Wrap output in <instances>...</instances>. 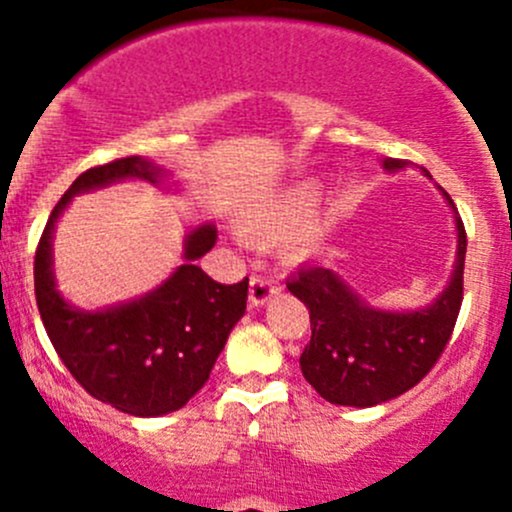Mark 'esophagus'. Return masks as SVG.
Masks as SVG:
<instances>
[{"mask_svg": "<svg viewBox=\"0 0 512 512\" xmlns=\"http://www.w3.org/2000/svg\"><path fill=\"white\" fill-rule=\"evenodd\" d=\"M280 289L277 285L275 277H267V275H252L250 277V304L252 307H260L265 304L272 294Z\"/></svg>", "mask_w": 512, "mask_h": 512, "instance_id": "1", "label": "esophagus"}]
</instances>
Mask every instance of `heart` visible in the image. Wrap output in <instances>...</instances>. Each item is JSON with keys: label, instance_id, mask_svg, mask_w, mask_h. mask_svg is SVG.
Listing matches in <instances>:
<instances>
[{"label": "heart", "instance_id": "heart-1", "mask_svg": "<svg viewBox=\"0 0 512 512\" xmlns=\"http://www.w3.org/2000/svg\"><path fill=\"white\" fill-rule=\"evenodd\" d=\"M314 208H317V190L304 185L287 193L265 218L250 223V230L267 237H287L312 218Z\"/></svg>", "mask_w": 512, "mask_h": 512}]
</instances>
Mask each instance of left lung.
<instances>
[{"instance_id":"8db88e82","label":"left lung","mask_w":512,"mask_h":512,"mask_svg":"<svg viewBox=\"0 0 512 512\" xmlns=\"http://www.w3.org/2000/svg\"><path fill=\"white\" fill-rule=\"evenodd\" d=\"M386 170L406 168V160H384ZM428 175V173H426ZM456 215L458 255L451 282L428 307L416 312L374 309L319 265L302 267L287 280V289L309 309L312 339L299 356V366L322 399L339 406L384 404L433 369L456 327L463 302L466 227Z\"/></svg>"}]
</instances>
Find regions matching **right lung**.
I'll list each match as a JSON object with an SVG mask.
<instances>
[{"label": "right lung", "instance_id": "obj_1", "mask_svg": "<svg viewBox=\"0 0 512 512\" xmlns=\"http://www.w3.org/2000/svg\"><path fill=\"white\" fill-rule=\"evenodd\" d=\"M165 170L141 156L96 165L71 183L51 210L34 257V292L41 322L76 381L91 396L131 416H163L198 394L247 304V277L220 285L195 260L218 240L213 225L185 237V265L146 297L101 312H84L59 294L51 270L54 225L76 193L138 178L160 183Z\"/></svg>", "mask_w": 512, "mask_h": 512}]
</instances>
